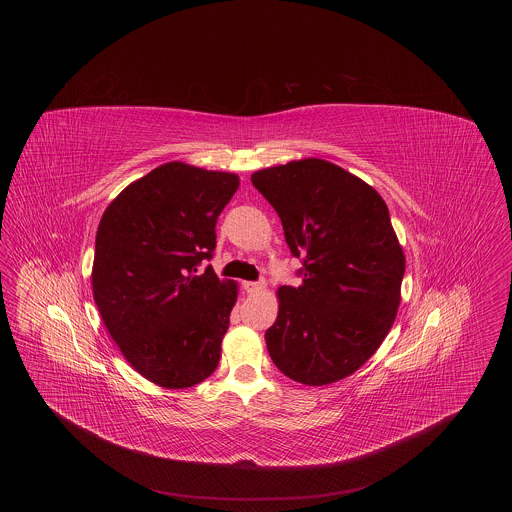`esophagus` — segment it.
I'll return each instance as SVG.
<instances>
[{"label": "esophagus", "instance_id": "esophagus-1", "mask_svg": "<svg viewBox=\"0 0 512 512\" xmlns=\"http://www.w3.org/2000/svg\"><path fill=\"white\" fill-rule=\"evenodd\" d=\"M244 290L247 293H259L265 290L263 282H244Z\"/></svg>", "mask_w": 512, "mask_h": 512}]
</instances>
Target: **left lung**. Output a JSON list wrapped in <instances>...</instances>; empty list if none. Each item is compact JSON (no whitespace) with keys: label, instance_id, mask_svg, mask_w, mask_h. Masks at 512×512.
<instances>
[{"label":"left lung","instance_id":"obj_1","mask_svg":"<svg viewBox=\"0 0 512 512\" xmlns=\"http://www.w3.org/2000/svg\"><path fill=\"white\" fill-rule=\"evenodd\" d=\"M282 220L301 286L278 290L265 334L276 368L305 386H326L365 365L386 340L405 274V253L382 195L324 159L251 174Z\"/></svg>","mask_w":512,"mask_h":512}]
</instances>
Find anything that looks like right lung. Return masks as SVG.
<instances>
[{
	"instance_id": "add662e5",
	"label": "right lung",
	"mask_w": 512,
	"mask_h": 512,
	"mask_svg": "<svg viewBox=\"0 0 512 512\" xmlns=\"http://www.w3.org/2000/svg\"><path fill=\"white\" fill-rule=\"evenodd\" d=\"M238 174L165 163L128 184L96 234L92 292L124 359L149 382L182 390L220 361L238 284L199 270L211 259Z\"/></svg>"
}]
</instances>
